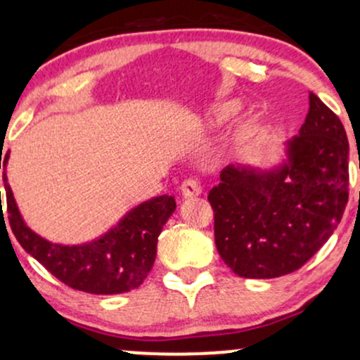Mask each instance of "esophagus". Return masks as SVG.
<instances>
[{
    "mask_svg": "<svg viewBox=\"0 0 360 360\" xmlns=\"http://www.w3.org/2000/svg\"><path fill=\"white\" fill-rule=\"evenodd\" d=\"M181 194H183L184 200H189V198L200 196L201 194V184L198 183L196 179H186L183 184H181Z\"/></svg>",
    "mask_w": 360,
    "mask_h": 360,
    "instance_id": "obj_1",
    "label": "esophagus"
}]
</instances>
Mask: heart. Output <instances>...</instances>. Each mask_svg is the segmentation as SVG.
<instances>
[{
    "label": "heart",
    "instance_id": "b5f03b06",
    "mask_svg": "<svg viewBox=\"0 0 360 360\" xmlns=\"http://www.w3.org/2000/svg\"><path fill=\"white\" fill-rule=\"evenodd\" d=\"M240 110H242L240 100H229V101L218 103V105L210 106V108L205 111L203 117H201V125L205 127L223 125V123L229 122V120L235 117Z\"/></svg>",
    "mask_w": 360,
    "mask_h": 360
}]
</instances>
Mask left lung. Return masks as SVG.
Masks as SVG:
<instances>
[{
  "instance_id": "8db88e82",
  "label": "left lung",
  "mask_w": 360,
  "mask_h": 360,
  "mask_svg": "<svg viewBox=\"0 0 360 360\" xmlns=\"http://www.w3.org/2000/svg\"><path fill=\"white\" fill-rule=\"evenodd\" d=\"M349 200V142L342 122L316 94L298 135L269 167L232 164L210 191L214 243L247 279L298 271L342 220Z\"/></svg>"
}]
</instances>
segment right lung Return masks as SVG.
<instances>
[{
    "label": "right lung",
    "instance_id": "right-lung-1",
    "mask_svg": "<svg viewBox=\"0 0 360 360\" xmlns=\"http://www.w3.org/2000/svg\"><path fill=\"white\" fill-rule=\"evenodd\" d=\"M8 159L10 150L0 159L8 217L16 240L27 254L39 260L64 284L89 295H120L143 283L155 262L157 238L171 214L176 212L174 196L162 194L134 206L93 240L81 243L51 242L34 232L20 213L8 183Z\"/></svg>",
    "mask_w": 360,
    "mask_h": 360
}]
</instances>
